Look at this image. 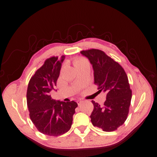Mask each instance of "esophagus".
<instances>
[{
	"instance_id": "1",
	"label": "esophagus",
	"mask_w": 157,
	"mask_h": 157,
	"mask_svg": "<svg viewBox=\"0 0 157 157\" xmlns=\"http://www.w3.org/2000/svg\"><path fill=\"white\" fill-rule=\"evenodd\" d=\"M76 102H77V104H78V105H81V103L82 102V100H78L77 101H76Z\"/></svg>"
}]
</instances>
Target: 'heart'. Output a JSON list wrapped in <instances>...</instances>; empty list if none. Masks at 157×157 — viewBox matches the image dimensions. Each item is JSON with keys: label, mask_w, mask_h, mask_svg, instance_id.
I'll use <instances>...</instances> for the list:
<instances>
[{"label": "heart", "mask_w": 157, "mask_h": 157, "mask_svg": "<svg viewBox=\"0 0 157 157\" xmlns=\"http://www.w3.org/2000/svg\"><path fill=\"white\" fill-rule=\"evenodd\" d=\"M86 63H88L87 61L84 59H82V58L76 59H75V62H74V64H75V66L76 68H77V67H80V66H82V65L86 64Z\"/></svg>", "instance_id": "heart-1"}]
</instances>
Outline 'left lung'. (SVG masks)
Returning <instances> with one entry per match:
<instances>
[{"label": "left lung", "instance_id": "obj_1", "mask_svg": "<svg viewBox=\"0 0 157 157\" xmlns=\"http://www.w3.org/2000/svg\"><path fill=\"white\" fill-rule=\"evenodd\" d=\"M94 70V83L98 91L106 93L104 105L92 100L94 110L90 117L94 126L111 132L122 126L126 120L131 105L132 91L124 70L105 53L98 49L81 51Z\"/></svg>", "mask_w": 157, "mask_h": 157}]
</instances>
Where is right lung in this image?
I'll return each instance as SVG.
<instances>
[{"label":"right lung","mask_w":157,"mask_h":157,"mask_svg":"<svg viewBox=\"0 0 157 157\" xmlns=\"http://www.w3.org/2000/svg\"><path fill=\"white\" fill-rule=\"evenodd\" d=\"M64 59L65 56L47 59L28 85L26 101L29 116L38 131L48 136L57 137L69 131L78 106L75 101H57L50 95L57 85Z\"/></svg>","instance_id":"obj_1"}]
</instances>
